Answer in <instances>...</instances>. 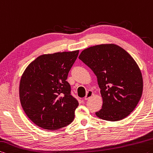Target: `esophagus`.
Instances as JSON below:
<instances>
[{"label":"esophagus","instance_id":"esophagus-1","mask_svg":"<svg viewBox=\"0 0 153 153\" xmlns=\"http://www.w3.org/2000/svg\"><path fill=\"white\" fill-rule=\"evenodd\" d=\"M93 96H94V92L92 91H91V90H89V91H87V93L86 94L85 97V100H87L88 99H89L90 97H91Z\"/></svg>","mask_w":153,"mask_h":153}]
</instances>
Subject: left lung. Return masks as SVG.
I'll use <instances>...</instances> for the list:
<instances>
[{
    "instance_id": "left-lung-1",
    "label": "left lung",
    "mask_w": 153,
    "mask_h": 153,
    "mask_svg": "<svg viewBox=\"0 0 153 153\" xmlns=\"http://www.w3.org/2000/svg\"><path fill=\"white\" fill-rule=\"evenodd\" d=\"M79 58L96 75L102 97L100 119L117 121L131 114L143 91L138 65L128 52L115 44H101L85 49Z\"/></svg>"
}]
</instances>
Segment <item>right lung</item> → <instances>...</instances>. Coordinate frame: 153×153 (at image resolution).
<instances>
[{
  "mask_svg": "<svg viewBox=\"0 0 153 153\" xmlns=\"http://www.w3.org/2000/svg\"><path fill=\"white\" fill-rule=\"evenodd\" d=\"M79 50L43 54L25 69L19 94L22 108L35 125L56 130L71 123L79 102L66 81Z\"/></svg>",
  "mask_w": 153,
  "mask_h": 153,
  "instance_id": "right-lung-1",
  "label": "right lung"
}]
</instances>
